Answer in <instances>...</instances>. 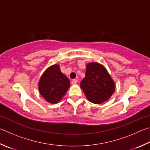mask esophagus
<instances>
[{"mask_svg":"<svg viewBox=\"0 0 150 150\" xmlns=\"http://www.w3.org/2000/svg\"><path fill=\"white\" fill-rule=\"evenodd\" d=\"M77 82H78V80H77L74 79V80H72V82H71V83H72V85H74V84H76V83H77Z\"/></svg>","mask_w":150,"mask_h":150,"instance_id":"34e87169","label":"esophagus"}]
</instances>
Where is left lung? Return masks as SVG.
<instances>
[{"label": "left lung", "mask_w": 150, "mask_h": 150, "mask_svg": "<svg viewBox=\"0 0 150 150\" xmlns=\"http://www.w3.org/2000/svg\"><path fill=\"white\" fill-rule=\"evenodd\" d=\"M86 98L95 104H101L111 98L115 90V83L103 65L89 62L85 78L80 82Z\"/></svg>", "instance_id": "obj_1"}]
</instances>
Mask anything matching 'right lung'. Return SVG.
<instances>
[{
  "mask_svg": "<svg viewBox=\"0 0 150 150\" xmlns=\"http://www.w3.org/2000/svg\"><path fill=\"white\" fill-rule=\"evenodd\" d=\"M70 80L61 72L60 66L55 64L47 68L39 81V91L50 103L55 104L61 100L69 89Z\"/></svg>",
  "mask_w": 150,
  "mask_h": 150,
  "instance_id": "right-lung-1",
  "label": "right lung"
}]
</instances>
